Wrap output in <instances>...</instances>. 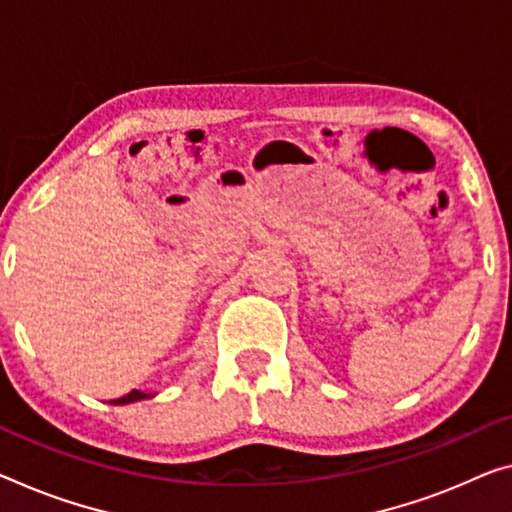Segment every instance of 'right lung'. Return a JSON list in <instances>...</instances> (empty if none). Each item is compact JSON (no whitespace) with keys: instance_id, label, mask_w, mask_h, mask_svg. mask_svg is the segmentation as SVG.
<instances>
[{"instance_id":"1","label":"right lung","mask_w":512,"mask_h":512,"mask_svg":"<svg viewBox=\"0 0 512 512\" xmlns=\"http://www.w3.org/2000/svg\"><path fill=\"white\" fill-rule=\"evenodd\" d=\"M146 398H153V393H144V391H139V389H132L128 396L109 400V405H130V403H137V400H146Z\"/></svg>"}]
</instances>
